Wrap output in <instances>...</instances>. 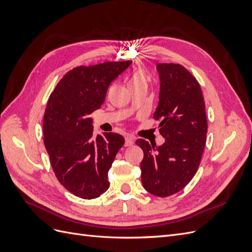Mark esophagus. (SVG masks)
<instances>
[{
	"label": "esophagus",
	"mask_w": 252,
	"mask_h": 252,
	"mask_svg": "<svg viewBox=\"0 0 252 252\" xmlns=\"http://www.w3.org/2000/svg\"><path fill=\"white\" fill-rule=\"evenodd\" d=\"M134 143V136L130 135V134H127L125 135V146H131Z\"/></svg>",
	"instance_id": "esophagus-1"
}]
</instances>
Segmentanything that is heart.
Masks as SVG:
<instances>
[{"label":"heart","mask_w":252,"mask_h":252,"mask_svg":"<svg viewBox=\"0 0 252 252\" xmlns=\"http://www.w3.org/2000/svg\"><path fill=\"white\" fill-rule=\"evenodd\" d=\"M141 85H147V79L145 74L140 70L133 71L128 78V87L129 89L138 87Z\"/></svg>","instance_id":"heart-1"}]
</instances>
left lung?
<instances>
[{
  "label": "left lung",
  "instance_id": "obj_1",
  "mask_svg": "<svg viewBox=\"0 0 252 252\" xmlns=\"http://www.w3.org/2000/svg\"><path fill=\"white\" fill-rule=\"evenodd\" d=\"M161 80L154 114L165 142L161 146L138 139L144 152L142 184L151 194L165 197L179 192L199 168L207 133L205 102L199 82L180 64H158Z\"/></svg>",
  "mask_w": 252,
  "mask_h": 252
}]
</instances>
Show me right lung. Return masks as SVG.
I'll return each instance as SVG.
<instances>
[{
	"instance_id": "add662e5",
	"label": "right lung",
	"mask_w": 252,
	"mask_h": 252,
	"mask_svg": "<svg viewBox=\"0 0 252 252\" xmlns=\"http://www.w3.org/2000/svg\"><path fill=\"white\" fill-rule=\"evenodd\" d=\"M131 63L75 67L48 98L43 121L45 148L58 181L81 199H95L109 188L108 170L125 140L114 132L94 138L89 114L101 107L110 83Z\"/></svg>"
}]
</instances>
